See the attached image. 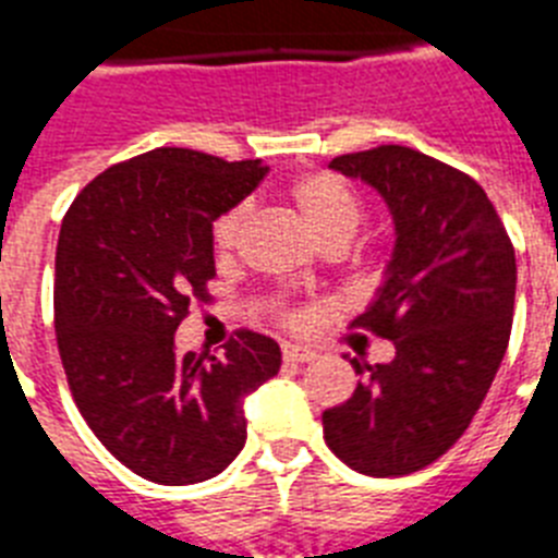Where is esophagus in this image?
Returning <instances> with one entry per match:
<instances>
[{
    "instance_id": "1",
    "label": "esophagus",
    "mask_w": 558,
    "mask_h": 558,
    "mask_svg": "<svg viewBox=\"0 0 558 558\" xmlns=\"http://www.w3.org/2000/svg\"><path fill=\"white\" fill-rule=\"evenodd\" d=\"M283 360L287 363H308V360H315V351L306 349V345H283Z\"/></svg>"
}]
</instances>
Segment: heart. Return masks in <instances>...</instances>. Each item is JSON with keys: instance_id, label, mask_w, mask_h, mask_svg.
I'll return each mask as SVG.
<instances>
[{"instance_id": "1", "label": "heart", "mask_w": 558, "mask_h": 558, "mask_svg": "<svg viewBox=\"0 0 558 558\" xmlns=\"http://www.w3.org/2000/svg\"><path fill=\"white\" fill-rule=\"evenodd\" d=\"M289 195H292L294 207H298L301 218L306 221V227L323 243L331 241V238H345L349 241L354 235V229H357L360 218H363V201L354 192V186L345 178L337 175V172L315 170L294 178L292 186H289ZM246 218H250V204L246 201L223 209L215 218L213 246L221 255L235 250ZM283 320L298 326V323H303V315L301 312H283Z\"/></svg>"}]
</instances>
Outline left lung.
Masks as SVG:
<instances>
[{"mask_svg": "<svg viewBox=\"0 0 558 558\" xmlns=\"http://www.w3.org/2000/svg\"><path fill=\"white\" fill-rule=\"evenodd\" d=\"M391 209L397 243L377 301L354 320L391 340V363L351 366L354 395L323 411L326 446L368 476H402L465 434L505 357L517 255L474 178L400 144L337 156Z\"/></svg>", "mask_w": 558, "mask_h": 558, "instance_id": "8db88e82", "label": "left lung"}]
</instances>
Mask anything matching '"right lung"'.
<instances>
[{
	"label": "right lung",
	"mask_w": 558,
	"mask_h": 558,
	"mask_svg": "<svg viewBox=\"0 0 558 558\" xmlns=\"http://www.w3.org/2000/svg\"><path fill=\"white\" fill-rule=\"evenodd\" d=\"M269 167L161 147L112 163L70 204L56 246V343L101 446L158 485L221 474L246 442L243 397L280 368V345L241 329L175 351V329L215 278L213 221Z\"/></svg>",
	"instance_id": "obj_1"
}]
</instances>
